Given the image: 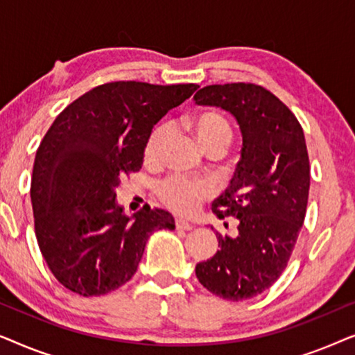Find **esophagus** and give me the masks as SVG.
Returning a JSON list of instances; mask_svg holds the SVG:
<instances>
[{
  "label": "esophagus",
  "instance_id": "34e87169",
  "mask_svg": "<svg viewBox=\"0 0 355 355\" xmlns=\"http://www.w3.org/2000/svg\"><path fill=\"white\" fill-rule=\"evenodd\" d=\"M176 227H178V230H182V231H191L193 226L191 225V223H187L184 220H176Z\"/></svg>",
  "mask_w": 355,
  "mask_h": 355
}]
</instances>
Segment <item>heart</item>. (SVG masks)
Instances as JSON below:
<instances>
[{"mask_svg": "<svg viewBox=\"0 0 355 355\" xmlns=\"http://www.w3.org/2000/svg\"><path fill=\"white\" fill-rule=\"evenodd\" d=\"M187 128L205 152L220 148L226 152L232 142V128L225 116L215 111H202L187 121ZM169 135V125L159 123L150 130L144 145V157L153 163L162 157L163 147ZM158 196L169 208L179 213H192L203 198L210 196L205 182L191 181L181 176L166 178L158 184Z\"/></svg>", "mask_w": 355, "mask_h": 355, "instance_id": "heart-1", "label": "heart"}]
</instances>
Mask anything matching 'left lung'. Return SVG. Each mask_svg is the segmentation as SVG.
Wrapping results in <instances>:
<instances>
[{
    "label": "left lung",
    "instance_id": "obj_1",
    "mask_svg": "<svg viewBox=\"0 0 355 355\" xmlns=\"http://www.w3.org/2000/svg\"><path fill=\"white\" fill-rule=\"evenodd\" d=\"M193 100L230 111L241 128L234 178L211 205L220 220L237 218V236L216 232L220 250L196 266L203 288L239 302L273 286L288 266L307 210V145L297 118L261 85H207Z\"/></svg>",
    "mask_w": 355,
    "mask_h": 355
}]
</instances>
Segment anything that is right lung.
Here are the masks:
<instances>
[{"label": "right lung", "instance_id": "right-lung-1", "mask_svg": "<svg viewBox=\"0 0 355 355\" xmlns=\"http://www.w3.org/2000/svg\"><path fill=\"white\" fill-rule=\"evenodd\" d=\"M197 89L108 82L67 105L48 129L31 198L38 247L64 288L85 297L121 288L137 271L148 236L174 230L171 213L159 208L125 216L116 187L142 168L153 125Z\"/></svg>", "mask_w": 355, "mask_h": 355}]
</instances>
